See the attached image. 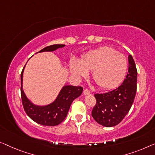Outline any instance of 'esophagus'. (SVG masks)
<instances>
[{
    "mask_svg": "<svg viewBox=\"0 0 155 155\" xmlns=\"http://www.w3.org/2000/svg\"><path fill=\"white\" fill-rule=\"evenodd\" d=\"M91 93V92L88 89H85L84 91V94H85V95H87V94H90Z\"/></svg>",
    "mask_w": 155,
    "mask_h": 155,
    "instance_id": "obj_1",
    "label": "esophagus"
}]
</instances>
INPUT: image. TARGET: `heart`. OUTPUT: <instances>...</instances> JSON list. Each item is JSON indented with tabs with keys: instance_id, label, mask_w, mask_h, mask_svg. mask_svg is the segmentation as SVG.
Masks as SVG:
<instances>
[{
	"instance_id": "obj_1",
	"label": "heart",
	"mask_w": 155,
	"mask_h": 155,
	"mask_svg": "<svg viewBox=\"0 0 155 155\" xmlns=\"http://www.w3.org/2000/svg\"><path fill=\"white\" fill-rule=\"evenodd\" d=\"M127 62L124 55L109 47H102L87 53L79 63L72 61L71 72L77 77H83L87 71H92V78L99 87L110 89L120 84L125 75Z\"/></svg>"
}]
</instances>
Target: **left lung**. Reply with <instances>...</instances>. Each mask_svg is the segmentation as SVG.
Masks as SVG:
<instances>
[{"instance_id":"obj_1","label":"left lung","mask_w":155,"mask_h":155,"mask_svg":"<svg viewBox=\"0 0 155 155\" xmlns=\"http://www.w3.org/2000/svg\"><path fill=\"white\" fill-rule=\"evenodd\" d=\"M128 72L118 87L105 93L94 94L96 104L92 117L98 124L110 127L118 124L128 114L137 92V70L132 56L129 55Z\"/></svg>"}]
</instances>
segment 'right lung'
<instances>
[{"mask_svg":"<svg viewBox=\"0 0 155 155\" xmlns=\"http://www.w3.org/2000/svg\"><path fill=\"white\" fill-rule=\"evenodd\" d=\"M64 45H53L42 48L39 52L53 51L63 47ZM25 67V66H24ZM23 68L21 73V96L22 104L26 114L37 123L44 126H56L61 123L68 115V110L74 100L81 94L83 87L81 86L65 85L54 102L45 107H38L32 104L25 95L22 89Z\"/></svg>","mask_w":155,"mask_h":155,"instance_id":"obj_1","label":"right lung"}]
</instances>
